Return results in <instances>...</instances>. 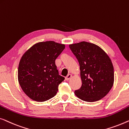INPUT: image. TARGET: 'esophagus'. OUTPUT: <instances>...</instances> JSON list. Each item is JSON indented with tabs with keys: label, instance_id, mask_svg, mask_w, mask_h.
I'll list each match as a JSON object with an SVG mask.
<instances>
[{
	"label": "esophagus",
	"instance_id": "1",
	"mask_svg": "<svg viewBox=\"0 0 129 129\" xmlns=\"http://www.w3.org/2000/svg\"><path fill=\"white\" fill-rule=\"evenodd\" d=\"M71 77H72L71 74H68V75L65 77V79H66V80H69V79H70Z\"/></svg>",
	"mask_w": 129,
	"mask_h": 129
}]
</instances>
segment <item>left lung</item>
Segmentation results:
<instances>
[{
  "instance_id": "obj_1",
  "label": "left lung",
  "mask_w": 129,
  "mask_h": 129,
  "mask_svg": "<svg viewBox=\"0 0 129 129\" xmlns=\"http://www.w3.org/2000/svg\"><path fill=\"white\" fill-rule=\"evenodd\" d=\"M78 61L82 86L75 90L81 100L92 102L105 97L114 83V69L108 54L93 43L82 41L69 45Z\"/></svg>"
}]
</instances>
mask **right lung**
Masks as SVG:
<instances>
[{"label": "right lung", "instance_id": "1", "mask_svg": "<svg viewBox=\"0 0 129 129\" xmlns=\"http://www.w3.org/2000/svg\"><path fill=\"white\" fill-rule=\"evenodd\" d=\"M65 47L54 41L39 42L21 57L18 81L25 94L32 100L44 102L54 97L64 80L59 75L55 61Z\"/></svg>", "mask_w": 129, "mask_h": 129}]
</instances>
